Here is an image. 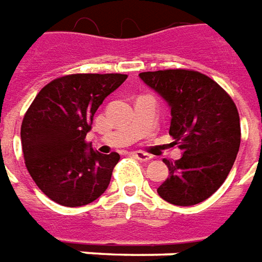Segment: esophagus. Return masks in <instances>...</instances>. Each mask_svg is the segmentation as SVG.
Returning a JSON list of instances; mask_svg holds the SVG:
<instances>
[{"label":"esophagus","mask_w":262,"mask_h":262,"mask_svg":"<svg viewBox=\"0 0 262 262\" xmlns=\"http://www.w3.org/2000/svg\"><path fill=\"white\" fill-rule=\"evenodd\" d=\"M138 161H142V162H148V161H151L152 157L151 155H148V154H145V152H141V151H137L133 154Z\"/></svg>","instance_id":"34e87169"}]
</instances>
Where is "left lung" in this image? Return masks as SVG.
I'll use <instances>...</instances> for the list:
<instances>
[{
	"label": "left lung",
	"mask_w": 262,
	"mask_h": 262,
	"mask_svg": "<svg viewBox=\"0 0 262 262\" xmlns=\"http://www.w3.org/2000/svg\"><path fill=\"white\" fill-rule=\"evenodd\" d=\"M140 77L170 105L169 135L181 159H164L169 178L158 194L176 206L203 202L223 185L240 148V116L233 98L209 76L190 69L144 72Z\"/></svg>",
	"instance_id": "left-lung-1"
}]
</instances>
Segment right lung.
Listing matches in <instances>:
<instances>
[{"label":"right lung","mask_w":262,"mask_h":262,"mask_svg":"<svg viewBox=\"0 0 262 262\" xmlns=\"http://www.w3.org/2000/svg\"><path fill=\"white\" fill-rule=\"evenodd\" d=\"M127 75L76 73L48 83L29 105L21 125L25 165L36 186L59 205H89L104 193L117 152L87 149L86 135L104 98Z\"/></svg>","instance_id":"add662e5"}]
</instances>
